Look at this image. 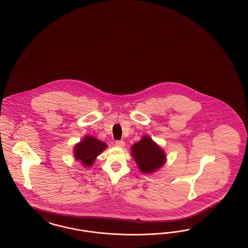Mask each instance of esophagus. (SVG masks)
Segmentation results:
<instances>
[{"mask_svg": "<svg viewBox=\"0 0 248 248\" xmlns=\"http://www.w3.org/2000/svg\"><path fill=\"white\" fill-rule=\"evenodd\" d=\"M115 145H116L117 147L123 148V147L124 146V141H116V142H115Z\"/></svg>", "mask_w": 248, "mask_h": 248, "instance_id": "34e87169", "label": "esophagus"}]
</instances>
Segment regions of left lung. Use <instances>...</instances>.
<instances>
[{
  "label": "left lung",
  "instance_id": "1",
  "mask_svg": "<svg viewBox=\"0 0 248 248\" xmlns=\"http://www.w3.org/2000/svg\"><path fill=\"white\" fill-rule=\"evenodd\" d=\"M131 154L139 170L143 173H153L166 162V155L149 135H143L141 140L131 147Z\"/></svg>",
  "mask_w": 248,
  "mask_h": 248
}]
</instances>
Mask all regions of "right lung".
Listing matches in <instances>:
<instances>
[{
    "label": "right lung",
    "mask_w": 248,
    "mask_h": 248,
    "mask_svg": "<svg viewBox=\"0 0 248 248\" xmlns=\"http://www.w3.org/2000/svg\"><path fill=\"white\" fill-rule=\"evenodd\" d=\"M107 148V144L93 136L85 135L74 147L75 160L81 162L84 167L93 165L98 155Z\"/></svg>",
    "instance_id": "add662e5"
}]
</instances>
